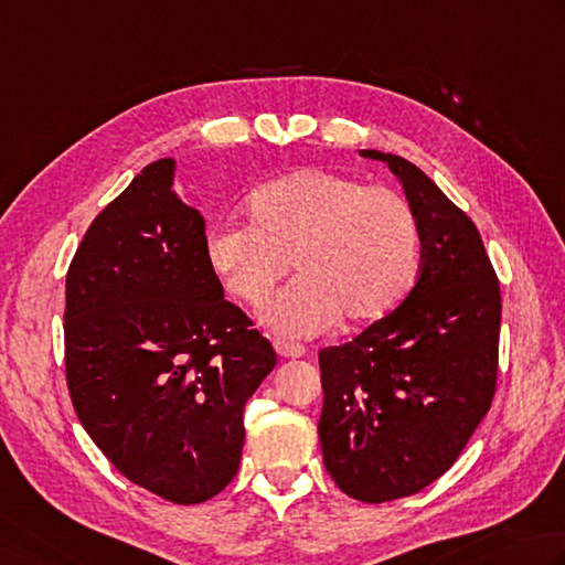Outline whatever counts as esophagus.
Instances as JSON below:
<instances>
[{"mask_svg": "<svg viewBox=\"0 0 565 565\" xmlns=\"http://www.w3.org/2000/svg\"><path fill=\"white\" fill-rule=\"evenodd\" d=\"M274 350L279 358H303L306 355V348L298 345V342H289V340H274Z\"/></svg>", "mask_w": 565, "mask_h": 565, "instance_id": "obj_1", "label": "esophagus"}]
</instances>
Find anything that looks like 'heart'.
<instances>
[{"label": "heart", "mask_w": 565, "mask_h": 565, "mask_svg": "<svg viewBox=\"0 0 565 565\" xmlns=\"http://www.w3.org/2000/svg\"><path fill=\"white\" fill-rule=\"evenodd\" d=\"M301 274L262 320L279 335L308 338L390 316L422 267V227L392 188L328 169H298L249 195L247 225L207 232L205 262L237 301L262 306L289 269Z\"/></svg>", "instance_id": "b5f03b06"}]
</instances>
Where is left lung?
<instances>
[{
	"instance_id": "8db88e82",
	"label": "left lung",
	"mask_w": 565,
	"mask_h": 565,
	"mask_svg": "<svg viewBox=\"0 0 565 565\" xmlns=\"http://www.w3.org/2000/svg\"><path fill=\"white\" fill-rule=\"evenodd\" d=\"M360 153L402 183L422 227V271L390 316L320 350L318 436L338 488L380 504L438 480L490 412L502 296L472 220L412 161Z\"/></svg>"
}]
</instances>
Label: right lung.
<instances>
[{
  "label": "right lung",
  "instance_id": "right-lung-1",
  "mask_svg": "<svg viewBox=\"0 0 565 565\" xmlns=\"http://www.w3.org/2000/svg\"><path fill=\"white\" fill-rule=\"evenodd\" d=\"M175 159L135 175L65 276V374L87 436L175 504L235 478L245 404L276 367L267 338L205 262V217L173 191Z\"/></svg>",
  "mask_w": 565,
  "mask_h": 565
}]
</instances>
